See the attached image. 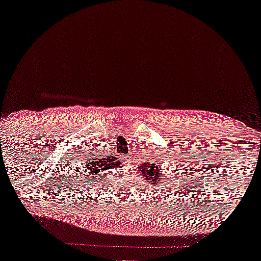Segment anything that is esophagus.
I'll use <instances>...</instances> for the list:
<instances>
[{"label": "esophagus", "mask_w": 261, "mask_h": 261, "mask_svg": "<svg viewBox=\"0 0 261 261\" xmlns=\"http://www.w3.org/2000/svg\"><path fill=\"white\" fill-rule=\"evenodd\" d=\"M121 162H122L123 164H129L130 160H129V158H127V156H124V158L121 159Z\"/></svg>", "instance_id": "obj_1"}]
</instances>
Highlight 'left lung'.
Listing matches in <instances>:
<instances>
[{
	"instance_id": "obj_1",
	"label": "left lung",
	"mask_w": 261,
	"mask_h": 261,
	"mask_svg": "<svg viewBox=\"0 0 261 261\" xmlns=\"http://www.w3.org/2000/svg\"><path fill=\"white\" fill-rule=\"evenodd\" d=\"M140 171L145 178V181H149L154 187L159 184V180H165L164 178H159V169H156L154 162L140 166Z\"/></svg>"
}]
</instances>
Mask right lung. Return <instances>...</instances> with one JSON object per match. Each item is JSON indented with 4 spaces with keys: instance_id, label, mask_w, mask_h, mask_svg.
Segmentation results:
<instances>
[{
    "instance_id": "add662e5",
    "label": "right lung",
    "mask_w": 261,
    "mask_h": 261,
    "mask_svg": "<svg viewBox=\"0 0 261 261\" xmlns=\"http://www.w3.org/2000/svg\"><path fill=\"white\" fill-rule=\"evenodd\" d=\"M90 155L88 156V160H84L82 164H85L83 169L78 170V176L77 180L81 185L85 184V187L89 190V187L91 188V184L96 181V179H99L101 174H103L106 171L110 169H120V162L115 155H109V156H96L90 152Z\"/></svg>"
}]
</instances>
